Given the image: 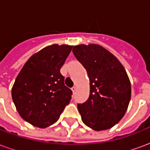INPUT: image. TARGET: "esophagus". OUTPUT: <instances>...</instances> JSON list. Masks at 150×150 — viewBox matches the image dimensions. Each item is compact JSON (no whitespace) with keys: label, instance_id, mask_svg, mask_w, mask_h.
Returning a JSON list of instances; mask_svg holds the SVG:
<instances>
[{"label":"esophagus","instance_id":"esophagus-1","mask_svg":"<svg viewBox=\"0 0 150 150\" xmlns=\"http://www.w3.org/2000/svg\"><path fill=\"white\" fill-rule=\"evenodd\" d=\"M71 90H72V91H73V92L75 93V91H76V87H75V86H74V87H72Z\"/></svg>","mask_w":150,"mask_h":150}]
</instances>
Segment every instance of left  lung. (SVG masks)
Wrapping results in <instances>:
<instances>
[{"label":"left lung","instance_id":"obj_1","mask_svg":"<svg viewBox=\"0 0 150 150\" xmlns=\"http://www.w3.org/2000/svg\"><path fill=\"white\" fill-rule=\"evenodd\" d=\"M72 52L90 80V95L78 104L82 120L96 131L113 127L125 116L131 99V83L122 64L104 47L74 46Z\"/></svg>","mask_w":150,"mask_h":150}]
</instances>
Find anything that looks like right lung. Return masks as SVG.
Masks as SVG:
<instances>
[{"label": "right lung", "instance_id": "add662e5", "mask_svg": "<svg viewBox=\"0 0 150 150\" xmlns=\"http://www.w3.org/2000/svg\"><path fill=\"white\" fill-rule=\"evenodd\" d=\"M72 46L52 45L31 56L12 88V98L23 119L46 128L59 119L70 103L72 91L64 84L60 69Z\"/></svg>", "mask_w": 150, "mask_h": 150}]
</instances>
